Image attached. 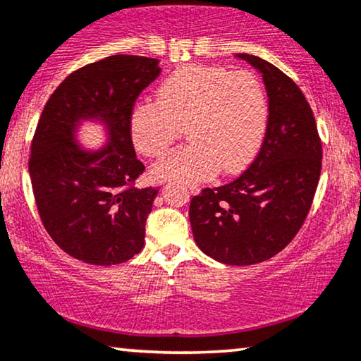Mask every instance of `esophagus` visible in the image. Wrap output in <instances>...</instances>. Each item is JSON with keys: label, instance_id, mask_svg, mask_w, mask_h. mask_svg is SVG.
<instances>
[{"label": "esophagus", "instance_id": "1", "mask_svg": "<svg viewBox=\"0 0 361 361\" xmlns=\"http://www.w3.org/2000/svg\"><path fill=\"white\" fill-rule=\"evenodd\" d=\"M188 190H190V193H191V195H196V193H200V188H198V186H196V185H191Z\"/></svg>", "mask_w": 361, "mask_h": 361}]
</instances>
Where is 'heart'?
Returning <instances> with one entry per match:
<instances>
[{
  "label": "heart",
  "mask_w": 361,
  "mask_h": 361,
  "mask_svg": "<svg viewBox=\"0 0 361 361\" xmlns=\"http://www.w3.org/2000/svg\"><path fill=\"white\" fill-rule=\"evenodd\" d=\"M270 120L267 90L257 75L225 66L188 65L158 86L157 102H136L128 118L141 154H165L186 126L191 143L153 168L159 180L191 183L220 170H245L262 148Z\"/></svg>",
  "instance_id": "obj_1"
}]
</instances>
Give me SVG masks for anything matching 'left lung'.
<instances>
[{
  "label": "left lung",
  "instance_id": "left-lung-1",
  "mask_svg": "<svg viewBox=\"0 0 361 361\" xmlns=\"http://www.w3.org/2000/svg\"><path fill=\"white\" fill-rule=\"evenodd\" d=\"M270 120L259 153L231 183L191 198L190 223L203 253L225 264H255L280 253L305 223L322 173V140L312 108L290 76L253 54Z\"/></svg>",
  "mask_w": 361,
  "mask_h": 361
}]
</instances>
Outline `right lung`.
Masks as SVG:
<instances>
[{
  "label": "right lung",
  "mask_w": 361,
  "mask_h": 361,
  "mask_svg": "<svg viewBox=\"0 0 361 361\" xmlns=\"http://www.w3.org/2000/svg\"><path fill=\"white\" fill-rule=\"evenodd\" d=\"M154 58L115 54L68 75L44 104L30 154L39 218L63 252L90 264H118L141 252L157 186L135 188L145 171L128 118L158 78ZM83 119L102 121L110 143L98 152L74 141Z\"/></svg>",
  "instance_id": "obj_1"
}]
</instances>
